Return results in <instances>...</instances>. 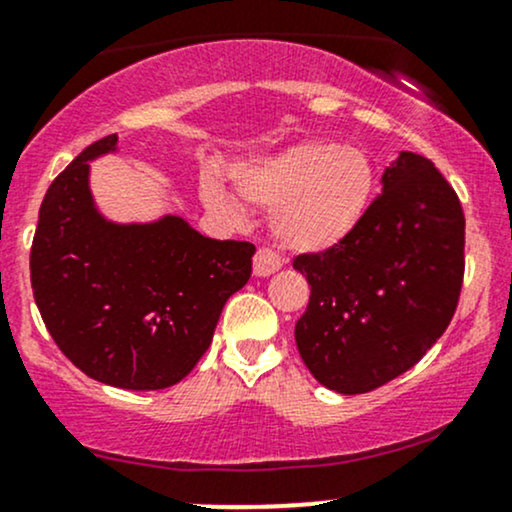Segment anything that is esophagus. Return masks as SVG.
Masks as SVG:
<instances>
[{"label": "esophagus", "mask_w": 512, "mask_h": 512, "mask_svg": "<svg viewBox=\"0 0 512 512\" xmlns=\"http://www.w3.org/2000/svg\"><path fill=\"white\" fill-rule=\"evenodd\" d=\"M283 260L279 257V252L269 250V248H260L255 252V260H252V269H255V276H272L274 272H279Z\"/></svg>", "instance_id": "1"}]
</instances>
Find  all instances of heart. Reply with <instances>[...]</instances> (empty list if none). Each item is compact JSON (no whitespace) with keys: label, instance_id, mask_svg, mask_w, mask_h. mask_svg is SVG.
Masks as SVG:
<instances>
[{"label":"heart","instance_id":"obj_1","mask_svg":"<svg viewBox=\"0 0 512 512\" xmlns=\"http://www.w3.org/2000/svg\"><path fill=\"white\" fill-rule=\"evenodd\" d=\"M233 183L245 202L274 207V236L286 248L324 252L346 240L365 219L377 193V169L360 147L303 140L236 166ZM202 195L209 207L240 212L219 183L207 181Z\"/></svg>","mask_w":512,"mask_h":512}]
</instances>
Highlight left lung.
<instances>
[{
    "label": "left lung",
    "mask_w": 512,
    "mask_h": 512,
    "mask_svg": "<svg viewBox=\"0 0 512 512\" xmlns=\"http://www.w3.org/2000/svg\"><path fill=\"white\" fill-rule=\"evenodd\" d=\"M381 195L336 248L293 260L310 283L295 324L319 384L367 393L422 360L451 324L465 274L458 195L427 157L400 152Z\"/></svg>",
    "instance_id": "1"
}]
</instances>
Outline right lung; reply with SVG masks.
I'll return each instance as SVG.
<instances>
[{
  "label": "right lung",
  "mask_w": 512,
  "mask_h": 512,
  "mask_svg": "<svg viewBox=\"0 0 512 512\" xmlns=\"http://www.w3.org/2000/svg\"><path fill=\"white\" fill-rule=\"evenodd\" d=\"M85 147L47 188L30 248V283L47 331L88 377L128 391L174 386L212 343L226 300L252 274L255 245L214 240L166 214L114 224L97 212Z\"/></svg>",
  "instance_id": "1"
}]
</instances>
